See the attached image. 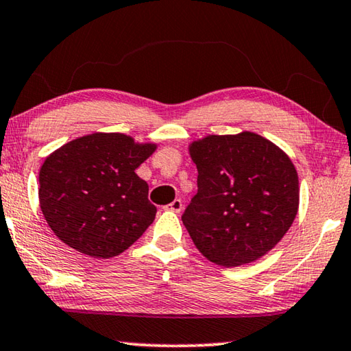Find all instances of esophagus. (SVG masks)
Here are the masks:
<instances>
[{"label": "esophagus", "mask_w": 351, "mask_h": 351, "mask_svg": "<svg viewBox=\"0 0 351 351\" xmlns=\"http://www.w3.org/2000/svg\"><path fill=\"white\" fill-rule=\"evenodd\" d=\"M169 209H170L171 212L180 213V212L182 210V201H181V199H175V201H171V203L169 204Z\"/></svg>", "instance_id": "obj_1"}]
</instances>
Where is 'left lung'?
I'll use <instances>...</instances> for the list:
<instances>
[{
    "mask_svg": "<svg viewBox=\"0 0 351 351\" xmlns=\"http://www.w3.org/2000/svg\"><path fill=\"white\" fill-rule=\"evenodd\" d=\"M189 153L198 193L182 223L198 251L226 268L268 254L299 209V176L288 154L252 132L209 134Z\"/></svg>",
    "mask_w": 351,
    "mask_h": 351,
    "instance_id": "left-lung-1",
    "label": "left lung"
}]
</instances>
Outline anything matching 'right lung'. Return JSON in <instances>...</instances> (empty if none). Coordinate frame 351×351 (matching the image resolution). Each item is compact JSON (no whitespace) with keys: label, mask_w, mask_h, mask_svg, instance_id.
<instances>
[{"label":"right lung","mask_w":351,"mask_h":351,"mask_svg":"<svg viewBox=\"0 0 351 351\" xmlns=\"http://www.w3.org/2000/svg\"><path fill=\"white\" fill-rule=\"evenodd\" d=\"M156 144L122 133H93L57 148L38 175L45 219L64 245L111 258L141 239L156 215L136 169Z\"/></svg>","instance_id":"right-lung-1"}]
</instances>
